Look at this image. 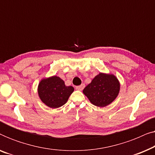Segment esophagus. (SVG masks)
Returning a JSON list of instances; mask_svg holds the SVG:
<instances>
[{"instance_id":"obj_1","label":"esophagus","mask_w":155,"mask_h":155,"mask_svg":"<svg viewBox=\"0 0 155 155\" xmlns=\"http://www.w3.org/2000/svg\"><path fill=\"white\" fill-rule=\"evenodd\" d=\"M84 84H80V85H79V86H77L76 87V90H82L84 89Z\"/></svg>"}]
</instances>
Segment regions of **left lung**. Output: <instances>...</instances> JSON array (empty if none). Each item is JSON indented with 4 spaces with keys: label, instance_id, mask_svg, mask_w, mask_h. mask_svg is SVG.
Returning <instances> with one entry per match:
<instances>
[{
    "label": "left lung",
    "instance_id": "1",
    "mask_svg": "<svg viewBox=\"0 0 155 155\" xmlns=\"http://www.w3.org/2000/svg\"><path fill=\"white\" fill-rule=\"evenodd\" d=\"M120 91V82L113 74L100 73L86 86L83 93L93 105L107 107L113 102Z\"/></svg>",
    "mask_w": 155,
    "mask_h": 155
}]
</instances>
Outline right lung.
<instances>
[{
	"instance_id": "right-lung-1",
	"label": "right lung",
	"mask_w": 155,
	"mask_h": 155,
	"mask_svg": "<svg viewBox=\"0 0 155 155\" xmlns=\"http://www.w3.org/2000/svg\"><path fill=\"white\" fill-rule=\"evenodd\" d=\"M73 91V87L66 86L64 81L56 75L44 78L38 85L40 99L47 107L52 109L64 105Z\"/></svg>"
}]
</instances>
